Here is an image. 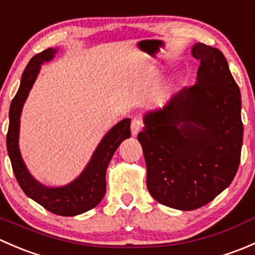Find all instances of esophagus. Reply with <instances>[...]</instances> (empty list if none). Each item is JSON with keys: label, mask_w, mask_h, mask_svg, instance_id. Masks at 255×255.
Segmentation results:
<instances>
[{"label": "esophagus", "mask_w": 255, "mask_h": 255, "mask_svg": "<svg viewBox=\"0 0 255 255\" xmlns=\"http://www.w3.org/2000/svg\"><path fill=\"white\" fill-rule=\"evenodd\" d=\"M143 122L140 117H134L132 120V123H130V130H132L133 135H137L139 133V130L142 129Z\"/></svg>", "instance_id": "1"}]
</instances>
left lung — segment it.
Returning <instances> with one entry per match:
<instances>
[{
	"label": "left lung",
	"mask_w": 255,
	"mask_h": 255,
	"mask_svg": "<svg viewBox=\"0 0 255 255\" xmlns=\"http://www.w3.org/2000/svg\"><path fill=\"white\" fill-rule=\"evenodd\" d=\"M196 84L144 116L138 134L146 187L161 205L200 208L230 186L241 161L243 123L237 82L222 51L196 43Z\"/></svg>",
	"instance_id": "1"
}]
</instances>
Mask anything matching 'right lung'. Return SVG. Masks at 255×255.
<instances>
[{"label":"right lung","mask_w":255,"mask_h":255,"mask_svg":"<svg viewBox=\"0 0 255 255\" xmlns=\"http://www.w3.org/2000/svg\"><path fill=\"white\" fill-rule=\"evenodd\" d=\"M58 49L48 48L37 54L25 66L20 79L19 89L9 107V126L7 132V151L11 159L16 179L28 197L42 205L45 210L59 216H76L96 207L106 192V170L116 149L125 139L130 137V120L118 122L106 133L92 154L89 164L74 181L59 187H48L38 182L29 174L20 155L19 118L23 105L39 74L40 65L51 60Z\"/></svg>","instance_id":"1"}]
</instances>
